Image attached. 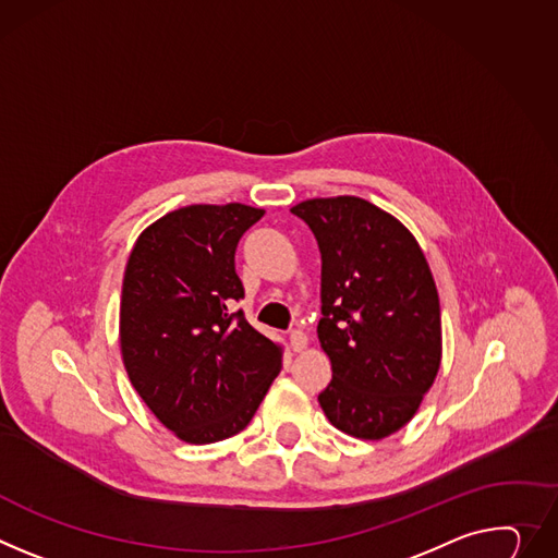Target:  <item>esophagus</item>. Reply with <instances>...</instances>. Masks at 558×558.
I'll return each mask as SVG.
<instances>
[{
	"mask_svg": "<svg viewBox=\"0 0 558 558\" xmlns=\"http://www.w3.org/2000/svg\"><path fill=\"white\" fill-rule=\"evenodd\" d=\"M289 342H291V349L293 351H305L307 349V344H310V340H307V336L302 333V331H291L289 333Z\"/></svg>",
	"mask_w": 558,
	"mask_h": 558,
	"instance_id": "esophagus-1",
	"label": "esophagus"
}]
</instances>
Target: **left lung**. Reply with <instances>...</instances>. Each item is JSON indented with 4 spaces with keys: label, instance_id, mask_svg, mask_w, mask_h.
Segmentation results:
<instances>
[{
    "label": "left lung",
    "instance_id": "left-lung-1",
    "mask_svg": "<svg viewBox=\"0 0 558 558\" xmlns=\"http://www.w3.org/2000/svg\"><path fill=\"white\" fill-rule=\"evenodd\" d=\"M291 214L310 225L323 258L318 340L333 376L320 408L353 438H387L414 418L440 367L425 253L398 218L356 195L312 197Z\"/></svg>",
    "mask_w": 558,
    "mask_h": 558
}]
</instances>
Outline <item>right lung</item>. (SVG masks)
<instances>
[{
    "instance_id": "obj_1",
    "label": "right lung",
    "mask_w": 558,
    "mask_h": 558,
    "mask_svg": "<svg viewBox=\"0 0 558 558\" xmlns=\"http://www.w3.org/2000/svg\"><path fill=\"white\" fill-rule=\"evenodd\" d=\"M265 216L240 202L189 205L135 240L120 300V351L156 418L191 445L242 432L280 374L282 344L253 329L235 274L242 233Z\"/></svg>"
}]
</instances>
